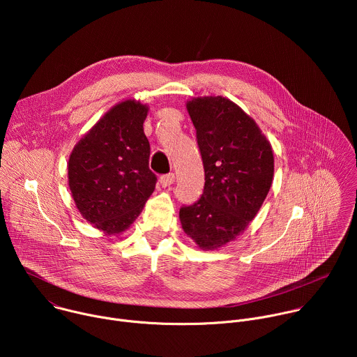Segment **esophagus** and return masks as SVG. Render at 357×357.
<instances>
[{
	"label": "esophagus",
	"instance_id": "obj_1",
	"mask_svg": "<svg viewBox=\"0 0 357 357\" xmlns=\"http://www.w3.org/2000/svg\"><path fill=\"white\" fill-rule=\"evenodd\" d=\"M175 182V175L174 174H168V175H164L160 178V183L167 188V186H171L172 183Z\"/></svg>",
	"mask_w": 357,
	"mask_h": 357
}]
</instances>
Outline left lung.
<instances>
[{"mask_svg":"<svg viewBox=\"0 0 357 357\" xmlns=\"http://www.w3.org/2000/svg\"><path fill=\"white\" fill-rule=\"evenodd\" d=\"M188 113L205 168L197 202L182 206L183 231L202 250L220 248L241 234L259 213L273 183L270 141L231 100L205 96L189 100Z\"/></svg>","mask_w":357,"mask_h":357,"instance_id":"obj_1","label":"left lung"}]
</instances>
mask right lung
Wrapping results in <instances>:
<instances>
[{
  "mask_svg": "<svg viewBox=\"0 0 357 357\" xmlns=\"http://www.w3.org/2000/svg\"><path fill=\"white\" fill-rule=\"evenodd\" d=\"M146 114V105L121 101L83 135L69 158V188L77 211L109 236L126 231L155 189L142 127Z\"/></svg>",
  "mask_w": 357,
  "mask_h": 357,
  "instance_id": "add662e5",
  "label": "right lung"
}]
</instances>
